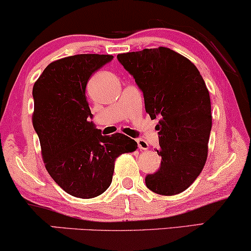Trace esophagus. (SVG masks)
I'll return each instance as SVG.
<instances>
[{
	"mask_svg": "<svg viewBox=\"0 0 251 251\" xmlns=\"http://www.w3.org/2000/svg\"><path fill=\"white\" fill-rule=\"evenodd\" d=\"M136 142H137L138 148H140L141 150H148V149H149V144H148V142L144 141L143 138H138V140Z\"/></svg>",
	"mask_w": 251,
	"mask_h": 251,
	"instance_id": "1",
	"label": "esophagus"
}]
</instances>
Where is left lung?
Instances as JSON below:
<instances>
[{"mask_svg":"<svg viewBox=\"0 0 251 251\" xmlns=\"http://www.w3.org/2000/svg\"><path fill=\"white\" fill-rule=\"evenodd\" d=\"M117 59L143 92L151 120L160 119L162 163L145 184L162 196L181 193L202 171L208 153L212 113L206 83L191 60L164 46L121 53Z\"/></svg>","mask_w":251,"mask_h":251,"instance_id":"1","label":"left lung"}]
</instances>
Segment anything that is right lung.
Returning a JSON list of instances; mask_svg holds the SVG:
<instances>
[{"mask_svg":"<svg viewBox=\"0 0 251 251\" xmlns=\"http://www.w3.org/2000/svg\"><path fill=\"white\" fill-rule=\"evenodd\" d=\"M113 59L110 54H75L52 61L33 85V128L52 179L71 196L91 199L113 180L115 159L137 143L123 134L102 136L89 121V76Z\"/></svg>","mask_w":251,"mask_h":251,"instance_id":"obj_1","label":"right lung"}]
</instances>
